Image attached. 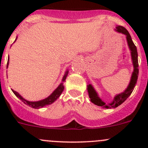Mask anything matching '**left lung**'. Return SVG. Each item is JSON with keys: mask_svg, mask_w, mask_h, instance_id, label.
Wrapping results in <instances>:
<instances>
[{"mask_svg": "<svg viewBox=\"0 0 148 148\" xmlns=\"http://www.w3.org/2000/svg\"><path fill=\"white\" fill-rule=\"evenodd\" d=\"M116 31L119 33H122V34L126 35L127 41L128 46H129L130 49L131 51V56H132V64H133L134 66V71L132 72V77H131L130 82L128 85L127 88L124 91V92H122L121 94L116 95L114 98L113 102H112L110 104H105L102 99L99 97L97 93L93 86L91 84L87 85V90L88 93H89V97L90 98L91 102L94 103L96 105L99 106V107H102L103 108L107 109H111V108H116L118 106H120L121 104H122L128 97L130 95L132 94V91H133L134 88H135V84L137 83V80H138V73H139V69H138V51H137V48L134 44L133 41H132V38H131L129 32L123 26H117L116 27Z\"/></svg>", "mask_w": 148, "mask_h": 148, "instance_id": "1", "label": "left lung"}]
</instances>
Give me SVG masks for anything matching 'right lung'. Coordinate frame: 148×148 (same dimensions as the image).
Wrapping results in <instances>:
<instances>
[{"label":"right lung","mask_w":148,"mask_h":148,"mask_svg":"<svg viewBox=\"0 0 148 148\" xmlns=\"http://www.w3.org/2000/svg\"><path fill=\"white\" fill-rule=\"evenodd\" d=\"M8 63H9V57H8V62H7V68H8ZM68 72H69L68 71H66L64 76L63 79H62V83H61L60 84H59V86H58V87L56 88L54 91H53V92L50 95V96L46 98V99H43V100L38 101V102H29V101H27V100H26L25 99H23V98L21 96V95L18 93V92H16V91H14V90H12V91H13V92L14 93V95H16L18 98H19V99H20L22 102H24L25 104H27V105L29 106V107H33V108H35V109L41 108V107H44V106L49 105V104H52V103H53V102H55V101H56V99L59 97V96L62 95V92H63L64 89V86L63 82H65L66 78V77H67V74H68Z\"/></svg>","instance_id":"add662e5"}]
</instances>
